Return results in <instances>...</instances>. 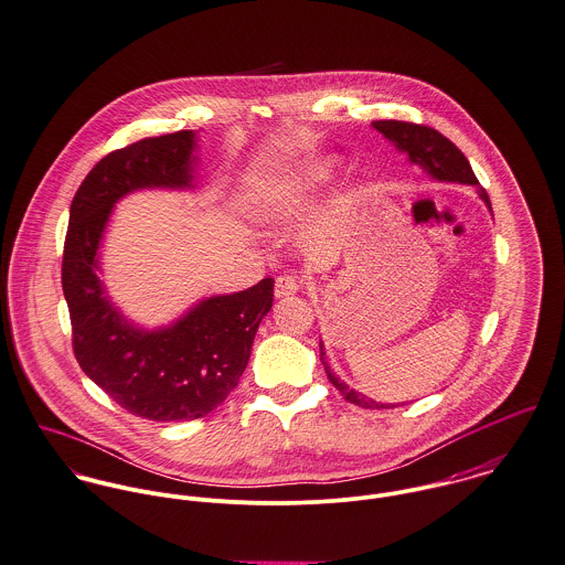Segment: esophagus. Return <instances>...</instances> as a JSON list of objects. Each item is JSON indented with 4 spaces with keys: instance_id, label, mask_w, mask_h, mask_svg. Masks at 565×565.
<instances>
[{
    "instance_id": "obj_1",
    "label": "esophagus",
    "mask_w": 565,
    "mask_h": 565,
    "mask_svg": "<svg viewBox=\"0 0 565 565\" xmlns=\"http://www.w3.org/2000/svg\"><path fill=\"white\" fill-rule=\"evenodd\" d=\"M301 284H303V279H299L297 275H279L275 281V297L277 299L292 297L301 290Z\"/></svg>"
}]
</instances>
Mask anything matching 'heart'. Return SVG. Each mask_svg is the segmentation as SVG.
Segmentation results:
<instances>
[{
	"label": "heart",
	"mask_w": 565,
	"mask_h": 565,
	"mask_svg": "<svg viewBox=\"0 0 565 565\" xmlns=\"http://www.w3.org/2000/svg\"><path fill=\"white\" fill-rule=\"evenodd\" d=\"M333 158H318L273 178L257 190L255 210L262 216H284L301 207L313 192L324 189L335 175Z\"/></svg>",
	"instance_id": "obj_1"
}]
</instances>
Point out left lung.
<instances>
[{
  "label": "left lung",
  "mask_w": 565,
  "mask_h": 565,
  "mask_svg": "<svg viewBox=\"0 0 565 565\" xmlns=\"http://www.w3.org/2000/svg\"><path fill=\"white\" fill-rule=\"evenodd\" d=\"M376 131H381L398 151H403L412 164H418L420 169H425L434 180L438 182H457V184H468V186H477L479 196L486 201V205L492 210L490 196L486 189L479 186V180L472 173V167L468 162V158L446 138L441 136L438 129L427 126H416V124H407V121H373ZM320 362L324 364V373L329 376V381L335 385V390L353 405L364 407V409H379V407H394V405H383L376 403L373 398L364 396L362 392H355L353 387H349L344 381H340V376L331 373V369L324 362V349L320 342Z\"/></svg>",
  "instance_id": "obj_1"
}]
</instances>
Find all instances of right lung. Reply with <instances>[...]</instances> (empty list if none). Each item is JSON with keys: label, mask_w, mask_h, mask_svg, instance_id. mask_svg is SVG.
Wrapping results in <instances>:
<instances>
[{"label": "right lung", "mask_w": 565, "mask_h": 565, "mask_svg": "<svg viewBox=\"0 0 565 565\" xmlns=\"http://www.w3.org/2000/svg\"><path fill=\"white\" fill-rule=\"evenodd\" d=\"M194 131L142 138L102 158L75 192L64 238L63 290L79 369L134 416L182 423L207 416L238 385L253 338L273 308L266 277L199 301L173 324L127 322L102 286L99 245L115 203L140 189H194Z\"/></svg>", "instance_id": "add662e5"}]
</instances>
